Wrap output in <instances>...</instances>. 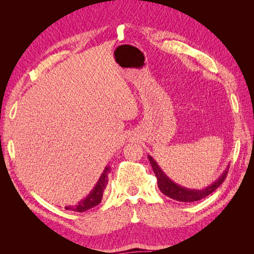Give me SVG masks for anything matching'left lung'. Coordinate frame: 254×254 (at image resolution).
Instances as JSON below:
<instances>
[{
  "instance_id": "8db88e82",
  "label": "left lung",
  "mask_w": 254,
  "mask_h": 254,
  "mask_svg": "<svg viewBox=\"0 0 254 254\" xmlns=\"http://www.w3.org/2000/svg\"><path fill=\"white\" fill-rule=\"evenodd\" d=\"M148 159H149L152 171L156 174L158 187L160 190L167 197L175 199V200L182 201V202H193V201L200 200V199L209 196L215 190L220 187V184L224 182V180L226 179V177L228 175V170H227L224 174L221 175V177L217 181H215L212 186H210L209 188H206L204 190H189V189L177 186V184L174 183L170 178H168V177H166V175L162 172V170L158 166L155 160H153L150 156L148 157Z\"/></svg>"
}]
</instances>
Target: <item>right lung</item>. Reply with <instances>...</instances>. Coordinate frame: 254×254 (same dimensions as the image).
Wrapping results in <instances>:
<instances>
[{
    "instance_id": "obj_1",
    "label": "right lung",
    "mask_w": 254,
    "mask_h": 254,
    "mask_svg": "<svg viewBox=\"0 0 254 254\" xmlns=\"http://www.w3.org/2000/svg\"><path fill=\"white\" fill-rule=\"evenodd\" d=\"M110 173V167H106L103 175L99 178L97 184L95 186L94 190L91 191V194L81 200L78 204L76 205H68L65 206V210H71L74 212H84L87 210L92 209V207L96 206L97 204L101 203L104 190L106 189L107 183H108V174Z\"/></svg>"
}]
</instances>
